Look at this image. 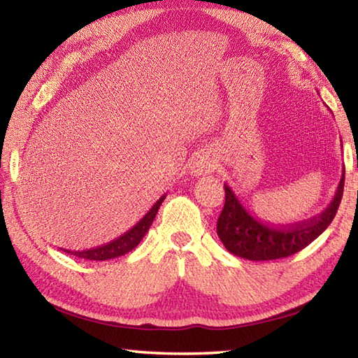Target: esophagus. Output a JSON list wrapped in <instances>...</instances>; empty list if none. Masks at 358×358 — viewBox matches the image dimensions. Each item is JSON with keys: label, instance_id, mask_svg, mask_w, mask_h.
<instances>
[{"label": "esophagus", "instance_id": "obj_1", "mask_svg": "<svg viewBox=\"0 0 358 358\" xmlns=\"http://www.w3.org/2000/svg\"><path fill=\"white\" fill-rule=\"evenodd\" d=\"M213 169H215V161L208 153L197 155L191 161V166H189L191 173L196 175V177H201V175H207L210 172H213Z\"/></svg>", "mask_w": 358, "mask_h": 358}]
</instances>
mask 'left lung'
Segmentation results:
<instances>
[{
  "mask_svg": "<svg viewBox=\"0 0 358 358\" xmlns=\"http://www.w3.org/2000/svg\"><path fill=\"white\" fill-rule=\"evenodd\" d=\"M226 203L217 217L216 232L229 252L248 260H273L292 256L316 240L335 217L344 189V171L333 201L324 213L292 226H271L248 211L227 185Z\"/></svg>",
  "mask_w": 358,
  "mask_h": 358,
  "instance_id": "obj_1",
  "label": "left lung"
}]
</instances>
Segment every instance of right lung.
<instances>
[{
  "mask_svg": "<svg viewBox=\"0 0 358 358\" xmlns=\"http://www.w3.org/2000/svg\"><path fill=\"white\" fill-rule=\"evenodd\" d=\"M166 196H162L159 201H157L153 207L150 208V211L145 215L141 221H138L134 227L128 232L121 235L117 240L110 241V243L102 245L98 248H93V250H87V251H66L68 254H72V256L80 257V259H88V260H108V259H115L123 256V254L129 252L134 250V248L141 243L142 238L147 235L148 229L151 224H153L157 210H159L161 203L164 202Z\"/></svg>",
  "mask_w": 358,
  "mask_h": 358,
  "instance_id": "right-lung-1",
  "label": "right lung"
}]
</instances>
